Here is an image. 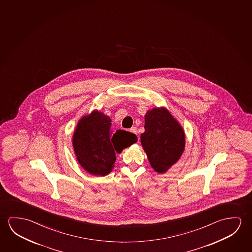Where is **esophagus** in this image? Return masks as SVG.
Segmentation results:
<instances>
[{
	"mask_svg": "<svg viewBox=\"0 0 252 252\" xmlns=\"http://www.w3.org/2000/svg\"><path fill=\"white\" fill-rule=\"evenodd\" d=\"M129 131L131 132V133H133V134H135V135H137V133H138L136 127H132V128H130V130H129ZM138 139H139V138H138Z\"/></svg>",
	"mask_w": 252,
	"mask_h": 252,
	"instance_id": "34e87169",
	"label": "esophagus"
}]
</instances>
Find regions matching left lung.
<instances>
[{"label":"left lung","mask_w":252,"mask_h":252,"mask_svg":"<svg viewBox=\"0 0 252 252\" xmlns=\"http://www.w3.org/2000/svg\"><path fill=\"white\" fill-rule=\"evenodd\" d=\"M145 131L141 143L152 168L166 172L185 149V134L179 123L165 108H153L145 115Z\"/></svg>","instance_id":"obj_1"}]
</instances>
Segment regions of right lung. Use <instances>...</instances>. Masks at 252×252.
<instances>
[{"label":"right lung","mask_w":252,"mask_h":252,"mask_svg":"<svg viewBox=\"0 0 252 252\" xmlns=\"http://www.w3.org/2000/svg\"><path fill=\"white\" fill-rule=\"evenodd\" d=\"M111 119L102 113L94 111L83 117L73 134V148L77 159L87 172L105 176L112 171L116 152H121L137 141L135 134L112 130Z\"/></svg>","instance_id":"add662e5"}]
</instances>
